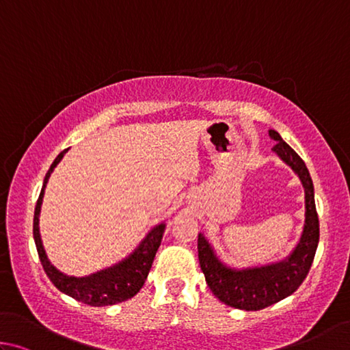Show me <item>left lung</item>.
I'll return each instance as SVG.
<instances>
[{
  "label": "left lung",
  "mask_w": 350,
  "mask_h": 350,
  "mask_svg": "<svg viewBox=\"0 0 350 350\" xmlns=\"http://www.w3.org/2000/svg\"><path fill=\"white\" fill-rule=\"evenodd\" d=\"M269 137L273 141L275 155L289 165L304 189V226L297 246L283 260L238 269L221 261L206 235L201 232L198 234V260L207 286L219 301L241 310L265 309L292 295L309 273L320 240L314 185L309 170L277 131L269 129Z\"/></svg>",
  "instance_id": "8db88e82"
}]
</instances>
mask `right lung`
<instances>
[{"label": "right lung", "instance_id": "obj_1", "mask_svg": "<svg viewBox=\"0 0 350 350\" xmlns=\"http://www.w3.org/2000/svg\"><path fill=\"white\" fill-rule=\"evenodd\" d=\"M67 150L69 149H64L53 159L51 169L47 170L44 181H42L41 193L35 206L33 240L36 250H38L40 261L53 286L57 287L59 292L75 298L77 301L95 306V308L122 303L126 301V299L132 298L133 295H137L141 287H143L152 267L153 258H155L157 250L159 247V244H161L165 230V221L153 226V228L147 232L143 240L139 241L138 246L135 247L126 258L115 262L113 266L103 269V271H98L95 273L85 275V277H72V275H66L64 272L58 271V269L52 265L51 260L47 258L44 246H42L40 234V212L42 197H44V191L49 178H51V174L53 169L57 167L61 159H63Z\"/></svg>", "mask_w": 350, "mask_h": 350}]
</instances>
